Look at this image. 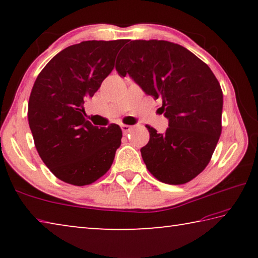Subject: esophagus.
I'll return each instance as SVG.
<instances>
[{
    "mask_svg": "<svg viewBox=\"0 0 258 258\" xmlns=\"http://www.w3.org/2000/svg\"><path fill=\"white\" fill-rule=\"evenodd\" d=\"M121 127V130H123V133L124 134H127V133H130L131 131H132V126H130V125H125V124H123L120 126Z\"/></svg>",
    "mask_w": 258,
    "mask_h": 258,
    "instance_id": "1",
    "label": "esophagus"
}]
</instances>
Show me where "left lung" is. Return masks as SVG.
Segmentation results:
<instances>
[{
    "label": "left lung",
    "mask_w": 258,
    "mask_h": 258,
    "mask_svg": "<svg viewBox=\"0 0 258 258\" xmlns=\"http://www.w3.org/2000/svg\"><path fill=\"white\" fill-rule=\"evenodd\" d=\"M116 61L146 94L160 99L168 119L165 134L150 133L141 155L148 171L167 184H184L208 165L222 132L223 93L206 63L167 41H126Z\"/></svg>",
    "instance_id": "1"
}]
</instances>
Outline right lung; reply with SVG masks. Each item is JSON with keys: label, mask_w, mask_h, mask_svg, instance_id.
Wrapping results in <instances>:
<instances>
[{"label": "right lung", "mask_w": 258, "mask_h": 258, "mask_svg": "<svg viewBox=\"0 0 258 258\" xmlns=\"http://www.w3.org/2000/svg\"><path fill=\"white\" fill-rule=\"evenodd\" d=\"M126 40L85 41L54 55L38 74L28 101V123L38 155L69 184H91L111 167L121 143L118 125L99 128L87 120L92 98L115 67Z\"/></svg>", "instance_id": "right-lung-1"}]
</instances>
